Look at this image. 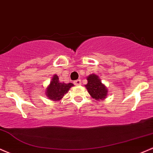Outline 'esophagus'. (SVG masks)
<instances>
[{"mask_svg": "<svg viewBox=\"0 0 153 153\" xmlns=\"http://www.w3.org/2000/svg\"><path fill=\"white\" fill-rule=\"evenodd\" d=\"M74 84L75 85L79 86V85H81V84H82V82H81L80 79H78V80L74 81Z\"/></svg>", "mask_w": 153, "mask_h": 153, "instance_id": "1", "label": "esophagus"}]
</instances>
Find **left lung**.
Here are the masks:
<instances>
[{"label": "left lung", "instance_id": "8db88e82", "mask_svg": "<svg viewBox=\"0 0 153 153\" xmlns=\"http://www.w3.org/2000/svg\"><path fill=\"white\" fill-rule=\"evenodd\" d=\"M87 84L85 85L86 89L93 99L102 101L105 100L108 95V89L103 83L97 75L95 74H91L87 76Z\"/></svg>", "mask_w": 153, "mask_h": 153}]
</instances>
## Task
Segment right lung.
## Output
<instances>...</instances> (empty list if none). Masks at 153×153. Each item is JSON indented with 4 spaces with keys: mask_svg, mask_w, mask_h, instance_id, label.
<instances>
[{
    "mask_svg": "<svg viewBox=\"0 0 153 153\" xmlns=\"http://www.w3.org/2000/svg\"><path fill=\"white\" fill-rule=\"evenodd\" d=\"M74 87L72 83L65 84L64 82H60L59 76L54 74L51 78L50 84L46 89V97L51 101L57 102L64 97V94L67 93L70 88Z\"/></svg>",
    "mask_w": 153,
    "mask_h": 153,
    "instance_id": "obj_1",
    "label": "right lung"
}]
</instances>
